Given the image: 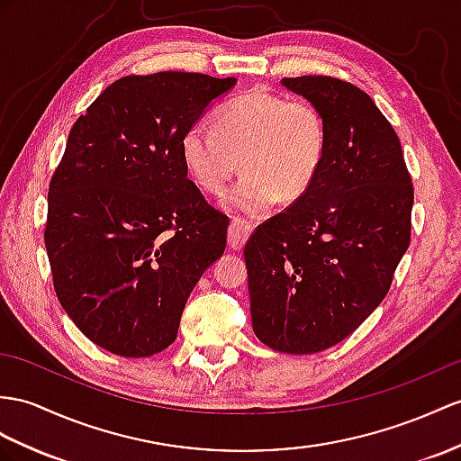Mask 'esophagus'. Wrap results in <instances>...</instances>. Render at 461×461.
Here are the masks:
<instances>
[{
  "mask_svg": "<svg viewBox=\"0 0 461 461\" xmlns=\"http://www.w3.org/2000/svg\"><path fill=\"white\" fill-rule=\"evenodd\" d=\"M252 222L244 221L240 217H232L230 227H229V246L232 250H240L244 242L249 240L250 232H252Z\"/></svg>",
  "mask_w": 461,
  "mask_h": 461,
  "instance_id": "1",
  "label": "esophagus"
}]
</instances>
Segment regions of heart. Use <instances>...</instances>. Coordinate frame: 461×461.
<instances>
[{"label": "heart", "instance_id": "obj_1", "mask_svg": "<svg viewBox=\"0 0 461 461\" xmlns=\"http://www.w3.org/2000/svg\"><path fill=\"white\" fill-rule=\"evenodd\" d=\"M215 127L199 119L182 137V158L195 184L221 194L242 162L240 182L224 205L249 215L264 212L279 197L294 201L315 182L327 154V122L305 99L250 89L219 105Z\"/></svg>", "mask_w": 461, "mask_h": 461}]
</instances>
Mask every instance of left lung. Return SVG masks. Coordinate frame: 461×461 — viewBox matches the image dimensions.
<instances>
[{"label":"left lung","instance_id":"left-lung-1","mask_svg":"<svg viewBox=\"0 0 461 461\" xmlns=\"http://www.w3.org/2000/svg\"><path fill=\"white\" fill-rule=\"evenodd\" d=\"M315 105L329 142L315 182L244 246L252 327L266 346L315 354L372 315L411 242L414 189L391 122L360 87L284 77Z\"/></svg>","mask_w":461,"mask_h":461}]
</instances>
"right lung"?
<instances>
[{"label":"right lung","instance_id":"add662e5","mask_svg":"<svg viewBox=\"0 0 461 461\" xmlns=\"http://www.w3.org/2000/svg\"><path fill=\"white\" fill-rule=\"evenodd\" d=\"M237 77L131 74L76 119L44 224L60 305L111 354L146 357L176 336L229 217L187 177L182 137Z\"/></svg>","mask_w":461,"mask_h":461}]
</instances>
